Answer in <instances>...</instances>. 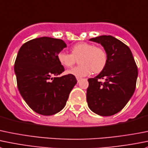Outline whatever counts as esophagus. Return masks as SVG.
Masks as SVG:
<instances>
[{
	"instance_id": "1",
	"label": "esophagus",
	"mask_w": 148,
	"mask_h": 148,
	"mask_svg": "<svg viewBox=\"0 0 148 148\" xmlns=\"http://www.w3.org/2000/svg\"><path fill=\"white\" fill-rule=\"evenodd\" d=\"M77 82H79L81 81L82 79L81 78H77Z\"/></svg>"
}]
</instances>
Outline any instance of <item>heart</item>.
<instances>
[{"label": "heart", "instance_id": "heart-1", "mask_svg": "<svg viewBox=\"0 0 148 148\" xmlns=\"http://www.w3.org/2000/svg\"><path fill=\"white\" fill-rule=\"evenodd\" d=\"M79 58L80 65L68 70L66 74L77 78L89 75L92 71L97 74L104 69L108 60L107 53L103 48L87 42L75 44L71 48V54L60 52L57 55L58 62L66 68L72 66Z\"/></svg>", "mask_w": 148, "mask_h": 148}]
</instances>
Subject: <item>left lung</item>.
Wrapping results in <instances>:
<instances>
[{"label": "left lung", "instance_id": "1", "mask_svg": "<svg viewBox=\"0 0 148 148\" xmlns=\"http://www.w3.org/2000/svg\"><path fill=\"white\" fill-rule=\"evenodd\" d=\"M90 41L100 44L107 53L104 69L88 79L87 102L97 115L109 116L119 112L135 90L138 71L130 48L113 36L102 35ZM100 79H104L102 83Z\"/></svg>", "mask_w": 148, "mask_h": 148}]
</instances>
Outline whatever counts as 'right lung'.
Wrapping results in <instances>:
<instances>
[{
    "label": "right lung",
    "instance_id": "1",
    "mask_svg": "<svg viewBox=\"0 0 148 148\" xmlns=\"http://www.w3.org/2000/svg\"><path fill=\"white\" fill-rule=\"evenodd\" d=\"M66 47L62 40L42 37L25 42L17 54L14 72L18 91L27 104L41 115L61 111L77 82L74 76L58 77L64 68L57 55Z\"/></svg>",
    "mask_w": 148,
    "mask_h": 148
}]
</instances>
